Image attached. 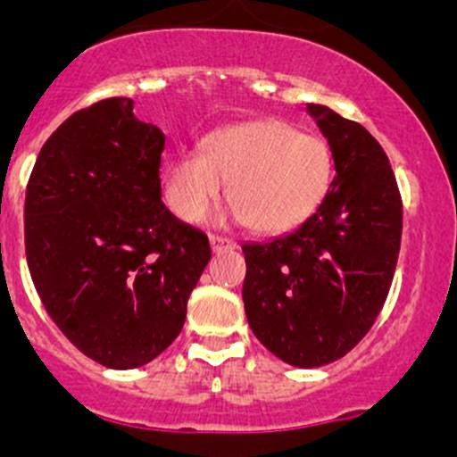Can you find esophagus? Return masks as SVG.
<instances>
[{"label": "esophagus", "mask_w": 457, "mask_h": 457, "mask_svg": "<svg viewBox=\"0 0 457 457\" xmlns=\"http://www.w3.org/2000/svg\"><path fill=\"white\" fill-rule=\"evenodd\" d=\"M210 247L212 252H223V250H234L237 243L228 237H219V234H212L210 237Z\"/></svg>", "instance_id": "obj_1"}]
</instances>
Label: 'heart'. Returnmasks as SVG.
I'll return each mask as SVG.
<instances>
[{"label":"heart","instance_id":"obj_1","mask_svg":"<svg viewBox=\"0 0 457 457\" xmlns=\"http://www.w3.org/2000/svg\"><path fill=\"white\" fill-rule=\"evenodd\" d=\"M329 147L278 119L234 123L203 139V152L165 163L163 201L186 223L199 220L228 183L234 214L258 234H280L318 210L331 186Z\"/></svg>","mask_w":457,"mask_h":457}]
</instances>
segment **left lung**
Here are the masks:
<instances>
[{
    "label": "left lung",
    "mask_w": 457,
    "mask_h": 457,
    "mask_svg": "<svg viewBox=\"0 0 457 457\" xmlns=\"http://www.w3.org/2000/svg\"><path fill=\"white\" fill-rule=\"evenodd\" d=\"M334 156L327 196L294 232L245 243L252 331L287 365H329L380 314L403 237V199L385 150L361 123L307 104Z\"/></svg>",
    "instance_id": "obj_1"
}]
</instances>
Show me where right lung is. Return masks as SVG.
<instances>
[{
	"label": "right lung",
	"instance_id": "obj_1",
	"mask_svg": "<svg viewBox=\"0 0 457 457\" xmlns=\"http://www.w3.org/2000/svg\"><path fill=\"white\" fill-rule=\"evenodd\" d=\"M112 96L44 143L24 205L26 258L54 325L110 370L154 361L181 334L207 237L161 201L165 137Z\"/></svg>",
	"mask_w": 457,
	"mask_h": 457
}]
</instances>
